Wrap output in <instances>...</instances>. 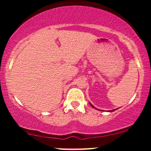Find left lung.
<instances>
[{"label": "left lung", "mask_w": 151, "mask_h": 151, "mask_svg": "<svg viewBox=\"0 0 151 151\" xmlns=\"http://www.w3.org/2000/svg\"><path fill=\"white\" fill-rule=\"evenodd\" d=\"M89 104H90V105H91V106H92V107H93V108H94L95 109H96V107H94V106H93L92 104H91V103H89ZM116 109H114V110H111V111H109V112H112V111H116ZM98 110H100V109H98ZM100 111H101V110H100Z\"/></svg>", "instance_id": "left-lung-1"}]
</instances>
